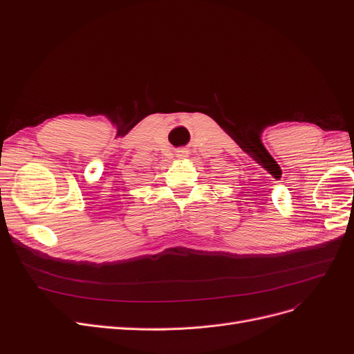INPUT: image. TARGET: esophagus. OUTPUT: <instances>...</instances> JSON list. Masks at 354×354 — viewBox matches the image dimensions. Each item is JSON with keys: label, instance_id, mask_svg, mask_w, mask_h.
Here are the masks:
<instances>
[{"label": "esophagus", "instance_id": "1", "mask_svg": "<svg viewBox=\"0 0 354 354\" xmlns=\"http://www.w3.org/2000/svg\"><path fill=\"white\" fill-rule=\"evenodd\" d=\"M189 156V152L186 151V149H180V151H177V158L180 159H185Z\"/></svg>", "mask_w": 354, "mask_h": 354}]
</instances>
